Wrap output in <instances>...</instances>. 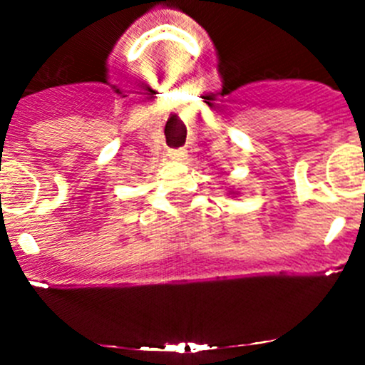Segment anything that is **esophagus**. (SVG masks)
<instances>
[{
  "label": "esophagus",
  "instance_id": "obj_1",
  "mask_svg": "<svg viewBox=\"0 0 365 365\" xmlns=\"http://www.w3.org/2000/svg\"><path fill=\"white\" fill-rule=\"evenodd\" d=\"M169 157H171L173 160H183L187 157V152L185 150H171V152H169Z\"/></svg>",
  "mask_w": 365,
  "mask_h": 365
}]
</instances>
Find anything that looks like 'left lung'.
I'll return each mask as SVG.
<instances>
[{"label": "left lung", "instance_id": "left-lung-1", "mask_svg": "<svg viewBox=\"0 0 365 365\" xmlns=\"http://www.w3.org/2000/svg\"><path fill=\"white\" fill-rule=\"evenodd\" d=\"M233 194H235V192H233Z\"/></svg>", "mask_w": 365, "mask_h": 365}]
</instances>
